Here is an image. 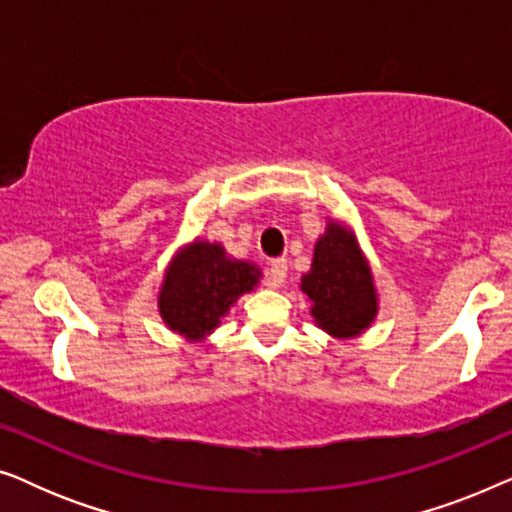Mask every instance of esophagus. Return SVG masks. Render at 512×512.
<instances>
[{"label":"esophagus","mask_w":512,"mask_h":512,"mask_svg":"<svg viewBox=\"0 0 512 512\" xmlns=\"http://www.w3.org/2000/svg\"><path fill=\"white\" fill-rule=\"evenodd\" d=\"M286 272H289V263H286V258H275V261L270 263V286L279 289V286L286 282Z\"/></svg>","instance_id":"1"}]
</instances>
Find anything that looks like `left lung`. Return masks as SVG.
<instances>
[{
    "label": "left lung",
    "mask_w": 512,
    "mask_h": 512,
    "mask_svg": "<svg viewBox=\"0 0 512 512\" xmlns=\"http://www.w3.org/2000/svg\"><path fill=\"white\" fill-rule=\"evenodd\" d=\"M300 291L310 298L314 324L335 340L359 338L373 324L380 310L375 277L347 223L326 219Z\"/></svg>",
    "instance_id": "1"
}]
</instances>
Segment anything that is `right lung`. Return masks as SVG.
I'll return each mask as SVG.
<instances>
[{
	"label": "right lung",
	"instance_id": "add662e5",
	"mask_svg": "<svg viewBox=\"0 0 512 512\" xmlns=\"http://www.w3.org/2000/svg\"><path fill=\"white\" fill-rule=\"evenodd\" d=\"M256 263L228 256L221 242L195 237L167 263L158 289V312L172 333L202 342L244 293L261 284Z\"/></svg>",
	"mask_w": 512,
	"mask_h": 512
}]
</instances>
